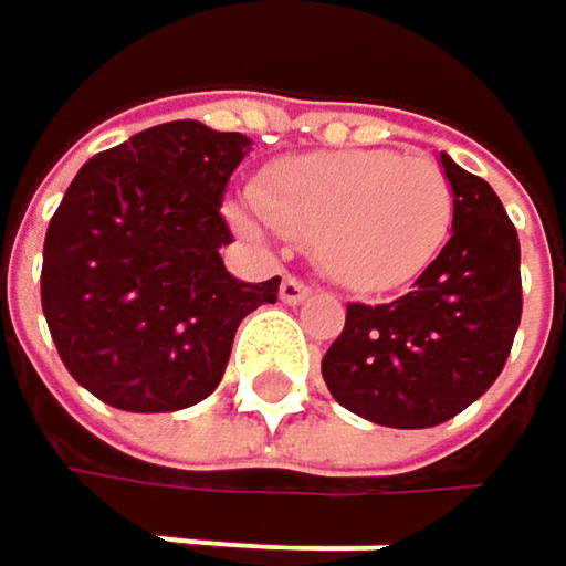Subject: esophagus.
I'll list each match as a JSON object with an SVG mask.
<instances>
[{"label": "esophagus", "instance_id": "obj_1", "mask_svg": "<svg viewBox=\"0 0 566 566\" xmlns=\"http://www.w3.org/2000/svg\"><path fill=\"white\" fill-rule=\"evenodd\" d=\"M279 294H282L284 304H301V301H304V297L311 294V287H307L304 282H297V279H291V275H287V279L282 282V291H279Z\"/></svg>", "mask_w": 566, "mask_h": 566}]
</instances>
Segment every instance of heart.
Instances as JSON below:
<instances>
[{
	"mask_svg": "<svg viewBox=\"0 0 566 566\" xmlns=\"http://www.w3.org/2000/svg\"><path fill=\"white\" fill-rule=\"evenodd\" d=\"M452 216L442 167L394 150L284 157L229 206L249 239H304L331 282L364 294L412 282L449 242Z\"/></svg>",
	"mask_w": 566,
	"mask_h": 566,
	"instance_id": "heart-1",
	"label": "heart"
}]
</instances>
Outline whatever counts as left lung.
I'll list each match as a JSON object with an SVG mask.
<instances>
[{
  "label": "left lung",
  "instance_id": "8db88e82",
  "mask_svg": "<svg viewBox=\"0 0 566 566\" xmlns=\"http://www.w3.org/2000/svg\"><path fill=\"white\" fill-rule=\"evenodd\" d=\"M452 182V239L387 304H347L321 360L331 396L394 429H429L485 394L521 324V245L495 189L439 157Z\"/></svg>",
  "mask_w": 566,
  "mask_h": 566
}]
</instances>
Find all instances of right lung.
I'll return each mask as SVG.
<instances>
[{
    "instance_id": "right-lung-1",
    "label": "right lung",
    "mask_w": 566,
    "mask_h": 566,
    "mask_svg": "<svg viewBox=\"0 0 566 566\" xmlns=\"http://www.w3.org/2000/svg\"><path fill=\"white\" fill-rule=\"evenodd\" d=\"M252 140L170 120L91 157L49 222L42 311L67 374L107 406L172 412L226 374L235 331L282 279L229 275L222 192Z\"/></svg>"
}]
</instances>
